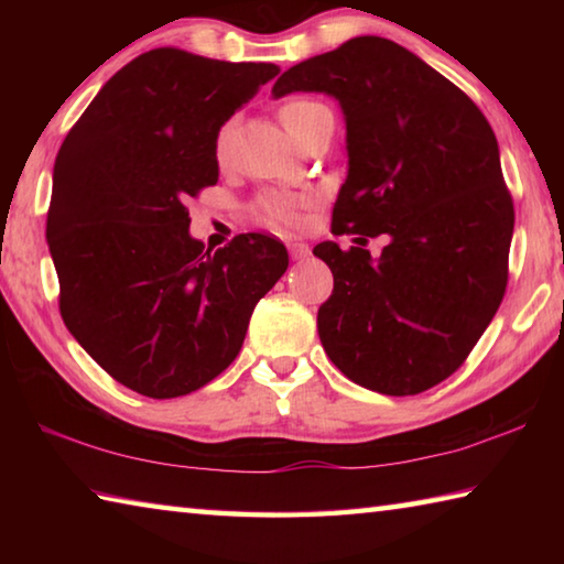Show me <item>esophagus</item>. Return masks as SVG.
<instances>
[{"label": "esophagus", "mask_w": 564, "mask_h": 564, "mask_svg": "<svg viewBox=\"0 0 564 564\" xmlns=\"http://www.w3.org/2000/svg\"><path fill=\"white\" fill-rule=\"evenodd\" d=\"M289 251H291V256H293L295 261L308 259V256H311V248L305 246V243H301V241H293V243H289Z\"/></svg>", "instance_id": "1"}]
</instances>
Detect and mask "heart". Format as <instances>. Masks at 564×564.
I'll list each match as a JSON object with an SVG mask.
<instances>
[{
	"instance_id": "obj_1",
	"label": "heart",
	"mask_w": 564,
	"mask_h": 564,
	"mask_svg": "<svg viewBox=\"0 0 564 564\" xmlns=\"http://www.w3.org/2000/svg\"><path fill=\"white\" fill-rule=\"evenodd\" d=\"M328 109L323 107L321 101L308 99V97H293L289 101L281 104L279 117L283 121V127L291 131L293 139H299L305 131H308L321 113H326ZM234 139V121H226L221 129L216 133V156L224 159L228 154V147H231ZM301 198L293 196H283V194H265L256 202V214H259L265 224H271L275 228H295L301 224Z\"/></svg>"
}]
</instances>
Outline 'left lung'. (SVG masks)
Segmentation results:
<instances>
[{
	"label": "left lung",
	"instance_id": "8db88e82",
	"mask_svg": "<svg viewBox=\"0 0 564 564\" xmlns=\"http://www.w3.org/2000/svg\"><path fill=\"white\" fill-rule=\"evenodd\" d=\"M326 91L348 127V178L313 253L333 273L318 336L343 376L417 395L463 366L508 289L514 206L498 139L477 104L383 36L291 66L275 97ZM386 235L369 261L368 237Z\"/></svg>",
	"mask_w": 564,
	"mask_h": 564
}]
</instances>
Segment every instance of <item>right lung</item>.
Masks as SVG:
<instances>
[{"label":"right lung","instance_id":"add662e5","mask_svg":"<svg viewBox=\"0 0 564 564\" xmlns=\"http://www.w3.org/2000/svg\"><path fill=\"white\" fill-rule=\"evenodd\" d=\"M275 74L151 50L104 84L56 154L46 243L64 326L141 395L178 398L221 376L289 269L271 234L204 251L186 208L216 186L218 129Z\"/></svg>","mask_w":564,"mask_h":564}]
</instances>
